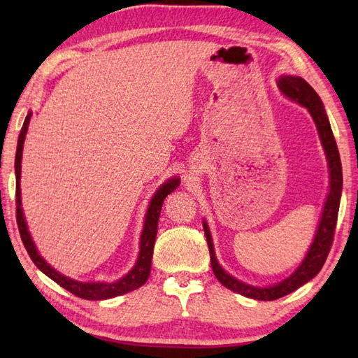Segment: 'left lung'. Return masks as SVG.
Segmentation results:
<instances>
[{
  "mask_svg": "<svg viewBox=\"0 0 358 358\" xmlns=\"http://www.w3.org/2000/svg\"><path fill=\"white\" fill-rule=\"evenodd\" d=\"M277 85H278L281 92H283L287 98H291V100L300 103L301 106H305V108H308L310 115H313L315 124H317L318 135H320V140H322V144H323L324 152H326V157H328V164H329V172H331L329 195H328V200H326V203H324L320 226H318L314 243H313V246H310L306 258L303 260L300 268L296 269L291 277H287L286 280H283L278 285H273L271 287L249 286L246 283H241V281H238L237 278L231 277L229 273H227L222 268V266L218 264L215 252H214V243H212L209 227L206 223L203 224L204 235H206L208 246H209L212 271H214L217 280L224 287L231 289V291H234V292L249 296V299L263 300V301L277 300V299H281V296L294 292L295 289H299L300 286L308 283L310 278H314L317 273L322 271L326 258H328L331 246H332L334 234H336V224H337L338 208H340V196H341V186H343V175H341L338 148H337L336 138H334L329 120H328V115H326V110L323 108L320 96H318L315 90L300 77H291V75H285V77H280Z\"/></svg>",
  "mask_w": 358,
  "mask_h": 358,
  "instance_id": "obj_1",
  "label": "left lung"
}]
</instances>
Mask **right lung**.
I'll return each instance as SVG.
<instances>
[{"label": "right lung", "mask_w": 358, "mask_h": 358, "mask_svg": "<svg viewBox=\"0 0 358 358\" xmlns=\"http://www.w3.org/2000/svg\"><path fill=\"white\" fill-rule=\"evenodd\" d=\"M29 121H30V113H27L24 124H22V127H21V132L18 136L17 155H15V173H17V192H15L17 199H15V203H17V223H18L22 245H24L29 257L32 258V262L36 264V268L41 272H44L49 278L55 281V283L64 287L66 291H69L71 294L77 295V296H80V299H85V300L112 299V296L123 295L126 292H131V291H134V289H138L140 286H143L148 281L149 273H150L152 254H154V245H155V237H157V229H158V218H159V212H162L163 201L167 196V194L173 192L175 189L178 187L180 180L172 178L167 181V183H164L162 187L158 189V192L154 195V199H152L150 206H149L148 214H146V222H144L141 240H140L138 260H136V264L134 266V269L129 272L126 277L115 281V283H81V281H75L69 277L62 275V273L57 272L53 268H50V266L45 263L40 255H38L34 241H32V238H30V234L27 231L24 217H22L21 192H20L21 155H22V144H24Z\"/></svg>", "instance_id": "obj_1"}]
</instances>
